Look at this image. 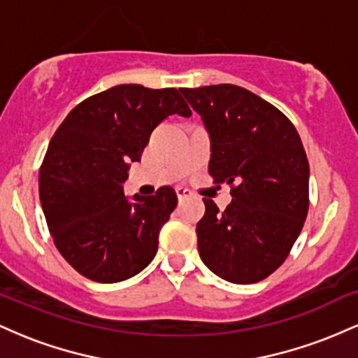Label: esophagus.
Here are the masks:
<instances>
[{
    "instance_id": "obj_1",
    "label": "esophagus",
    "mask_w": 358,
    "mask_h": 358,
    "mask_svg": "<svg viewBox=\"0 0 358 358\" xmlns=\"http://www.w3.org/2000/svg\"><path fill=\"white\" fill-rule=\"evenodd\" d=\"M175 192H176V196H178V200L187 199V196L190 195V190H187V188H183V187H176Z\"/></svg>"
}]
</instances>
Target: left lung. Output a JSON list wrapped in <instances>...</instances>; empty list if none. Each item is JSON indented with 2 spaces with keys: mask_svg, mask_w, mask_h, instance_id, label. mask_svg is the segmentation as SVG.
<instances>
[{
  "mask_svg": "<svg viewBox=\"0 0 358 358\" xmlns=\"http://www.w3.org/2000/svg\"><path fill=\"white\" fill-rule=\"evenodd\" d=\"M210 138L208 173L232 185L224 212L203 199L196 224L203 264L236 285L268 278L285 262L308 213L310 166L281 110L232 84L180 89Z\"/></svg>",
  "mask_w": 358,
  "mask_h": 358,
  "instance_id": "obj_1",
  "label": "left lung"
}]
</instances>
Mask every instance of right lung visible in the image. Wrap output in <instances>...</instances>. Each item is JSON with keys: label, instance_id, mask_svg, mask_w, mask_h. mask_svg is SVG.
<instances>
[{"label": "right lung", "instance_id": "1", "mask_svg": "<svg viewBox=\"0 0 358 358\" xmlns=\"http://www.w3.org/2000/svg\"><path fill=\"white\" fill-rule=\"evenodd\" d=\"M171 114H192L180 90L121 84L76 106L50 139L40 202L57 249L82 276L124 281L156 256L176 193L162 187L156 195L127 196L122 183Z\"/></svg>", "mask_w": 358, "mask_h": 358}]
</instances>
